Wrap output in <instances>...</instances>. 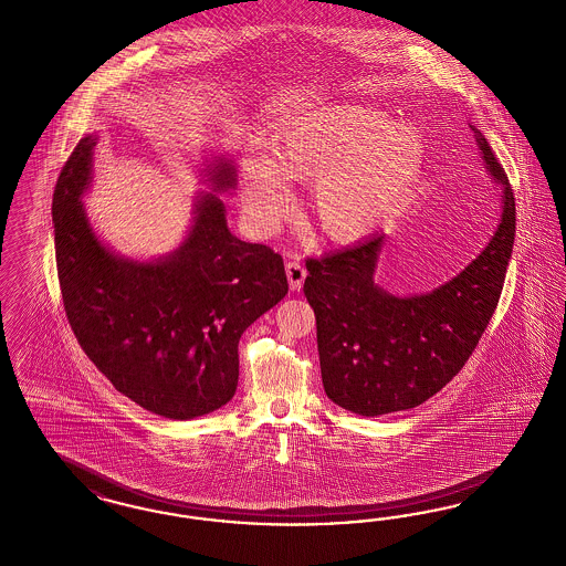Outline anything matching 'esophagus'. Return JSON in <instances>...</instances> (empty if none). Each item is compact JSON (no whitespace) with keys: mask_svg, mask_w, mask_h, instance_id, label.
Wrapping results in <instances>:
<instances>
[{"mask_svg":"<svg viewBox=\"0 0 566 566\" xmlns=\"http://www.w3.org/2000/svg\"><path fill=\"white\" fill-rule=\"evenodd\" d=\"M286 275H289V284H291V291H301L303 286V280H305V268L298 259H293L286 263Z\"/></svg>","mask_w":566,"mask_h":566,"instance_id":"1","label":"esophagus"}]
</instances>
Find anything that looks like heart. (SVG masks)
<instances>
[{
	"label": "heart",
	"mask_w": 566,
	"mask_h": 566,
	"mask_svg": "<svg viewBox=\"0 0 566 566\" xmlns=\"http://www.w3.org/2000/svg\"><path fill=\"white\" fill-rule=\"evenodd\" d=\"M265 158L240 166L250 217L273 227L291 208L289 181L316 182L312 214L335 242H354L400 208L421 181L428 145L419 128L363 105H331L270 138Z\"/></svg>",
	"instance_id": "1"
}]
</instances>
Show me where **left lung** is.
<instances>
[{"mask_svg":"<svg viewBox=\"0 0 566 566\" xmlns=\"http://www.w3.org/2000/svg\"><path fill=\"white\" fill-rule=\"evenodd\" d=\"M475 140L503 185V214L489 247L451 282L419 296L385 293L373 280L384 233L305 261L303 293L316 314L322 384L345 410L377 417L419 407L470 360L497 310L516 233V202L489 140L480 133Z\"/></svg>","mask_w":566,"mask_h":566,"instance_id":"8db88e82","label":"left lung"}]
</instances>
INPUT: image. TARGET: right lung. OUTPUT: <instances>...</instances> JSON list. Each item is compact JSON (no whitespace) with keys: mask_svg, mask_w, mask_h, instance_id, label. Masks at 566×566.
<instances>
[{"mask_svg":"<svg viewBox=\"0 0 566 566\" xmlns=\"http://www.w3.org/2000/svg\"><path fill=\"white\" fill-rule=\"evenodd\" d=\"M84 136L52 198L54 249L65 314L94 366L119 394L166 419H193L227 405L238 387V343L289 293L284 261L238 240L214 193L196 203L181 249L154 263L115 256L92 233L80 196L91 181ZM233 187V166L210 172Z\"/></svg>","mask_w":566,"mask_h":566,"instance_id":"add662e5","label":"right lung"}]
</instances>
